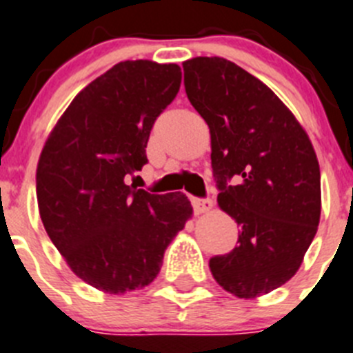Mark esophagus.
Masks as SVG:
<instances>
[{"mask_svg":"<svg viewBox=\"0 0 353 353\" xmlns=\"http://www.w3.org/2000/svg\"><path fill=\"white\" fill-rule=\"evenodd\" d=\"M192 204H194V211H196L197 214L208 213V211L213 208V201L211 199H194Z\"/></svg>","mask_w":353,"mask_h":353,"instance_id":"1","label":"esophagus"}]
</instances>
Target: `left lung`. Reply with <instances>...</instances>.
Wrapping results in <instances>:
<instances>
[{"instance_id":"1","label":"left lung","mask_w":353,"mask_h":353,"mask_svg":"<svg viewBox=\"0 0 353 353\" xmlns=\"http://www.w3.org/2000/svg\"><path fill=\"white\" fill-rule=\"evenodd\" d=\"M183 85L210 126L218 206L239 225L237 246L211 258V274L237 298L270 293L296 274L317 234L321 170L310 139L279 97L230 60H187Z\"/></svg>"}]
</instances>
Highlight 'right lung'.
Segmentation results:
<instances>
[{"mask_svg": "<svg viewBox=\"0 0 353 353\" xmlns=\"http://www.w3.org/2000/svg\"><path fill=\"white\" fill-rule=\"evenodd\" d=\"M180 83L176 63H116L74 97L39 156L36 196L46 234L70 270L103 293L149 286L192 216L185 194L126 185L147 163L154 121Z\"/></svg>", "mask_w": 353, "mask_h": 353, "instance_id": "add662e5", "label": "right lung"}]
</instances>
